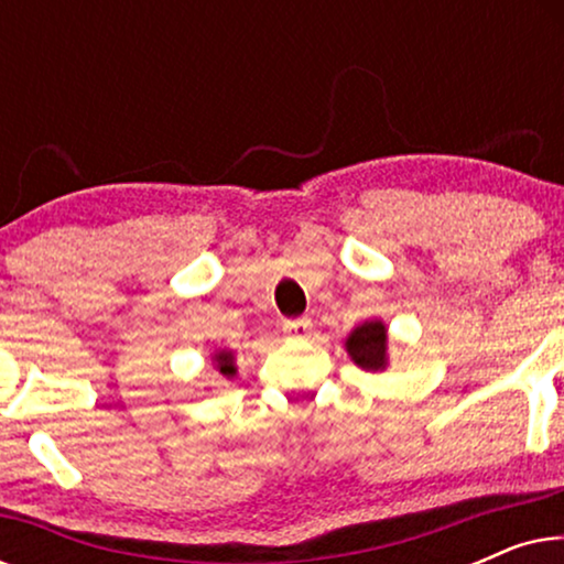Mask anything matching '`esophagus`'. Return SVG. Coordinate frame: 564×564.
Masks as SVG:
<instances>
[{"instance_id": "1", "label": "esophagus", "mask_w": 564, "mask_h": 564, "mask_svg": "<svg viewBox=\"0 0 564 564\" xmlns=\"http://www.w3.org/2000/svg\"><path fill=\"white\" fill-rule=\"evenodd\" d=\"M282 330L288 336H295V338H303L313 330V321L311 318H295V321H284L282 323Z\"/></svg>"}]
</instances>
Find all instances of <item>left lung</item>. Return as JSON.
<instances>
[{"label": "left lung", "mask_w": 564, "mask_h": 564, "mask_svg": "<svg viewBox=\"0 0 564 564\" xmlns=\"http://www.w3.org/2000/svg\"><path fill=\"white\" fill-rule=\"evenodd\" d=\"M384 338H388V330L380 321L361 323L359 328H354V334L346 341V349H349L351 359L357 361L361 369H375L384 367Z\"/></svg>", "instance_id": "obj_1"}]
</instances>
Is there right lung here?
<instances>
[{
  "instance_id": "right-lung-1",
  "label": "right lung",
  "mask_w": 564,
  "mask_h": 564,
  "mask_svg": "<svg viewBox=\"0 0 564 564\" xmlns=\"http://www.w3.org/2000/svg\"><path fill=\"white\" fill-rule=\"evenodd\" d=\"M218 367H220V372L223 375H236V367H234V357H230V354H220L218 357Z\"/></svg>"
}]
</instances>
